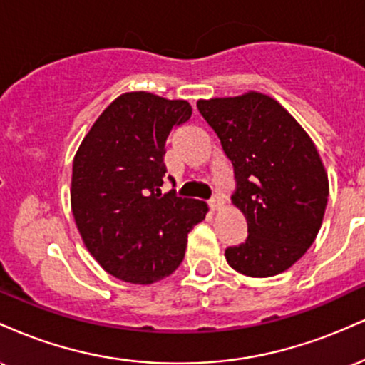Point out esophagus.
Listing matches in <instances>:
<instances>
[{"mask_svg":"<svg viewBox=\"0 0 365 365\" xmlns=\"http://www.w3.org/2000/svg\"><path fill=\"white\" fill-rule=\"evenodd\" d=\"M221 206H223V199H221L220 195H215L211 200H209V207H211V211H217Z\"/></svg>","mask_w":365,"mask_h":365,"instance_id":"1","label":"esophagus"}]
</instances>
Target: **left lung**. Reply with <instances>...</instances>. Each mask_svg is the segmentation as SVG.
Segmentation results:
<instances>
[{"label": "left lung", "instance_id": "1", "mask_svg": "<svg viewBox=\"0 0 365 365\" xmlns=\"http://www.w3.org/2000/svg\"><path fill=\"white\" fill-rule=\"evenodd\" d=\"M197 110L232 161V202L247 220L249 235L225 250L226 261L252 278L283 273L316 240L328 204V175L316 145L262 92L199 99Z\"/></svg>", "mask_w": 365, "mask_h": 365}]
</instances>
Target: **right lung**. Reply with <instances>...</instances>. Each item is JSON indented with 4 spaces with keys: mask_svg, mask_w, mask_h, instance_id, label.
<instances>
[{
    "mask_svg": "<svg viewBox=\"0 0 365 365\" xmlns=\"http://www.w3.org/2000/svg\"><path fill=\"white\" fill-rule=\"evenodd\" d=\"M190 116L183 99L125 92L75 154V225L92 257L115 278L150 284L170 276L183 261L188 232L206 217L202 200L161 194L166 139Z\"/></svg>",
    "mask_w": 365,
    "mask_h": 365,
    "instance_id": "right-lung-1",
    "label": "right lung"
}]
</instances>
